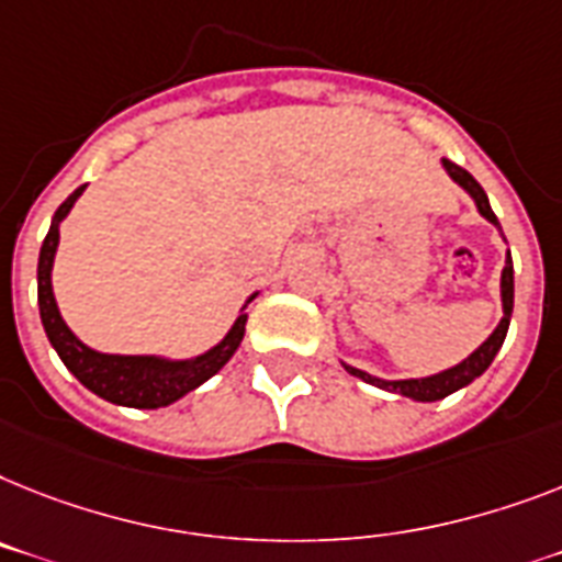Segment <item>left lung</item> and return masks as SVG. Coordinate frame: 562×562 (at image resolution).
I'll return each mask as SVG.
<instances>
[{
	"instance_id": "obj_1",
	"label": "left lung",
	"mask_w": 562,
	"mask_h": 562,
	"mask_svg": "<svg viewBox=\"0 0 562 562\" xmlns=\"http://www.w3.org/2000/svg\"><path fill=\"white\" fill-rule=\"evenodd\" d=\"M442 166H445V171L451 175L453 183H459V187L465 189V192L474 198L476 209H480V215L485 217V221H491V224L499 229L497 215L491 212L488 194H485V189L476 183L474 175H468L462 166L451 164V160H442ZM499 232H503V229H499ZM499 295H503V318H499L497 330L491 333V336L485 338V341H482L474 353L468 356V359H462L459 364H453V368L442 370V373L425 375V379H396V382H391V379H379V375H370V373H364V370H359V368H350V364H345V361H341V364H345V370L350 375H356V379H361V382L373 384V387H382V391H387V393H398V396L414 398V402H439V398L451 396V393H457L459 387H465V384L474 382L476 375L485 373V370L491 368L494 356L499 353V347H503L505 333H508V324H512V313H514V263H512V252L505 255L503 278H499Z\"/></svg>"
}]
</instances>
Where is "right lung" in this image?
Returning a JSON list of instances; mask_svg holds the SVG:
<instances>
[{
	"mask_svg": "<svg viewBox=\"0 0 562 562\" xmlns=\"http://www.w3.org/2000/svg\"><path fill=\"white\" fill-rule=\"evenodd\" d=\"M82 192H86V187H80L77 192L65 198L63 206L50 217V229L45 240H42L40 267H36V295H40V318L42 327H45V336H48L50 347L57 350L65 368L71 370L88 391L97 393L105 402H114V405L123 407H146V411L171 405V402H178L187 393H192L194 387H201L206 379H212L235 356V350L244 341V333H247V313L244 310H247V304L258 292H252L247 304L240 307V315L232 324V330L215 347H209L206 353L194 356V359L117 356L91 350V347L82 345L80 338L68 330V324L59 315L57 299H54V286H50L54 255H57L59 247V224L71 212V206Z\"/></svg>",
	"mask_w": 562,
	"mask_h": 562,
	"instance_id": "1",
	"label": "right lung"
}]
</instances>
